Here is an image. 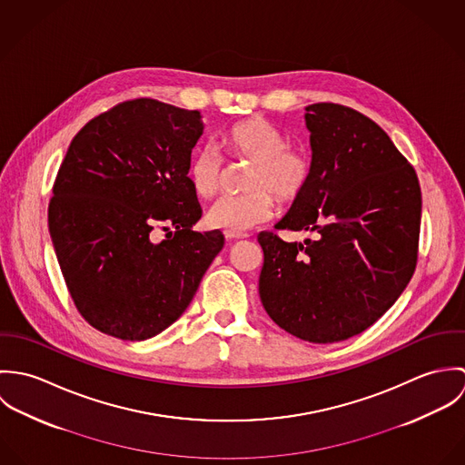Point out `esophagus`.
<instances>
[{
    "instance_id": "esophagus-1",
    "label": "esophagus",
    "mask_w": 465,
    "mask_h": 465,
    "mask_svg": "<svg viewBox=\"0 0 465 465\" xmlns=\"http://www.w3.org/2000/svg\"><path fill=\"white\" fill-rule=\"evenodd\" d=\"M225 238H227L229 242H236V240H245V238H249V234H243V232H227Z\"/></svg>"
}]
</instances>
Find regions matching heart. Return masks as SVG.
Returning a JSON list of instances; mask_svg holds the SVG:
<instances>
[{
	"label": "heart",
	"mask_w": 465,
	"mask_h": 465,
	"mask_svg": "<svg viewBox=\"0 0 465 465\" xmlns=\"http://www.w3.org/2000/svg\"><path fill=\"white\" fill-rule=\"evenodd\" d=\"M222 148L238 159L251 161L242 195L216 200L205 213V225L225 232H245L266 222L273 213V199L292 203L299 199L313 175V163L302 150L290 148L288 135L263 116H251L222 134ZM222 161L211 148H199L188 163L192 190L209 199L216 193Z\"/></svg>",
	"instance_id": "1"
}]
</instances>
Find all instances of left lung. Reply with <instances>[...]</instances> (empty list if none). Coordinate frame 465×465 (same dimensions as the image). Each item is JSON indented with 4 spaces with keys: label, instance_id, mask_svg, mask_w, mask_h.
Returning <instances> with one entry per match:
<instances>
[{
    "label": "left lung",
    "instance_id": "left-lung-1",
    "mask_svg": "<svg viewBox=\"0 0 465 465\" xmlns=\"http://www.w3.org/2000/svg\"><path fill=\"white\" fill-rule=\"evenodd\" d=\"M313 175L275 229L262 231L260 297L284 331L334 343L371 328L410 282L419 252L420 186L387 133L338 104L306 107Z\"/></svg>",
    "mask_w": 465,
    "mask_h": 465
}]
</instances>
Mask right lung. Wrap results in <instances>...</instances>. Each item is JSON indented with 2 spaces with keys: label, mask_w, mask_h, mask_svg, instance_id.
<instances>
[{
  "label": "right lung",
  "mask_w": 465,
  "mask_h": 465,
  "mask_svg": "<svg viewBox=\"0 0 465 465\" xmlns=\"http://www.w3.org/2000/svg\"><path fill=\"white\" fill-rule=\"evenodd\" d=\"M202 131L199 111L135 98L73 137L48 225L67 292L94 330L131 341L164 331L222 251L218 229L192 231L202 209L188 163ZM168 226L155 244L151 232Z\"/></svg>",
  "instance_id": "obj_1"
}]
</instances>
